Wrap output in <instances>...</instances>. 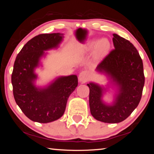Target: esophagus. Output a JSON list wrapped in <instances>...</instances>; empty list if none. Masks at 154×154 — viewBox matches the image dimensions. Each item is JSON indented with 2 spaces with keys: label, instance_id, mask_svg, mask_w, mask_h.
Listing matches in <instances>:
<instances>
[{
  "label": "esophagus",
  "instance_id": "1",
  "mask_svg": "<svg viewBox=\"0 0 154 154\" xmlns=\"http://www.w3.org/2000/svg\"><path fill=\"white\" fill-rule=\"evenodd\" d=\"M89 79V75L87 71H82L79 75V82L81 83H85Z\"/></svg>",
  "mask_w": 154,
  "mask_h": 154
}]
</instances>
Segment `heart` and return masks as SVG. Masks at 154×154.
I'll list each match as a JSON object with an SVG mask.
<instances>
[{"instance_id":"b5f03b06","label":"heart","mask_w":154,"mask_h":154,"mask_svg":"<svg viewBox=\"0 0 154 154\" xmlns=\"http://www.w3.org/2000/svg\"><path fill=\"white\" fill-rule=\"evenodd\" d=\"M96 45H98V43H94V46H96ZM109 46H110V45H109V43L106 39H103L100 41V49L101 51H106L109 48Z\"/></svg>"}]
</instances>
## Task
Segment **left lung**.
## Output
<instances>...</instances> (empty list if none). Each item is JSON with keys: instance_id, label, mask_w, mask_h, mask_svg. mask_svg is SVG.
<instances>
[{"instance_id": "8db88e82", "label": "left lung", "mask_w": 154, "mask_h": 154, "mask_svg": "<svg viewBox=\"0 0 154 154\" xmlns=\"http://www.w3.org/2000/svg\"><path fill=\"white\" fill-rule=\"evenodd\" d=\"M114 49L96 71L105 75L110 86L90 82L89 104L92 116L98 121L116 124L126 119L137 107L142 96L145 77L142 59L135 47L117 34L113 35ZM115 90L114 100L106 103L103 96L109 88Z\"/></svg>"}]
</instances>
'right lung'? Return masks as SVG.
Instances as JSON below:
<instances>
[{
    "label": "right lung",
    "instance_id": "right-lung-1",
    "mask_svg": "<svg viewBox=\"0 0 154 154\" xmlns=\"http://www.w3.org/2000/svg\"><path fill=\"white\" fill-rule=\"evenodd\" d=\"M64 34H41L28 41L15 58L11 75L15 102L27 118L38 123H49L63 116L69 96L78 85L75 75L56 78L44 87L35 85V69L49 49H56Z\"/></svg>",
    "mask_w": 154,
    "mask_h": 154
}]
</instances>
